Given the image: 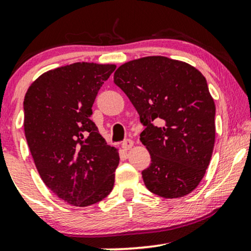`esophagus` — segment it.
I'll list each match as a JSON object with an SVG mask.
<instances>
[{
    "label": "esophagus",
    "mask_w": 251,
    "mask_h": 251,
    "mask_svg": "<svg viewBox=\"0 0 251 251\" xmlns=\"http://www.w3.org/2000/svg\"><path fill=\"white\" fill-rule=\"evenodd\" d=\"M132 146H133V140H131V139H126V140H124V142L122 143V148L124 150H126V151L131 149Z\"/></svg>",
    "instance_id": "obj_1"
}]
</instances>
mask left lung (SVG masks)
I'll return each instance as SVG.
<instances>
[{"label": "left lung", "mask_w": 251, "mask_h": 251, "mask_svg": "<svg viewBox=\"0 0 251 251\" xmlns=\"http://www.w3.org/2000/svg\"><path fill=\"white\" fill-rule=\"evenodd\" d=\"M113 81L145 126L140 140L151 154L142 172L146 188L164 198L194 191L215 145L216 107L203 74L186 62L148 56L120 66Z\"/></svg>", "instance_id": "obj_1"}]
</instances>
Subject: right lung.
<instances>
[{
    "mask_svg": "<svg viewBox=\"0 0 251 251\" xmlns=\"http://www.w3.org/2000/svg\"><path fill=\"white\" fill-rule=\"evenodd\" d=\"M114 65L76 62L47 72L24 101L25 134L43 183L57 197L88 206L107 197L119 164L91 120L92 106Z\"/></svg>",
    "mask_w": 251,
    "mask_h": 251,
    "instance_id": "obj_1",
    "label": "right lung"
}]
</instances>
